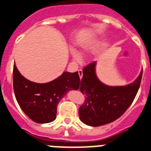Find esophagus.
Listing matches in <instances>:
<instances>
[{"instance_id": "34e87169", "label": "esophagus", "mask_w": 151, "mask_h": 151, "mask_svg": "<svg viewBox=\"0 0 151 151\" xmlns=\"http://www.w3.org/2000/svg\"><path fill=\"white\" fill-rule=\"evenodd\" d=\"M78 73H79V76H80V78L81 79L83 77V71L82 69H79L78 70Z\"/></svg>"}]
</instances>
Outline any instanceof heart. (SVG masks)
I'll return each instance as SVG.
<instances>
[{
    "label": "heart",
    "instance_id": "1",
    "mask_svg": "<svg viewBox=\"0 0 151 151\" xmlns=\"http://www.w3.org/2000/svg\"><path fill=\"white\" fill-rule=\"evenodd\" d=\"M71 54H72V56H73L75 60L77 61V62H80L81 60V55H80V53L79 52H77L76 50H72Z\"/></svg>",
    "mask_w": 151,
    "mask_h": 151
}]
</instances>
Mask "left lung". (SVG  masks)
<instances>
[{
    "label": "left lung",
    "instance_id": "left-lung-1",
    "mask_svg": "<svg viewBox=\"0 0 151 151\" xmlns=\"http://www.w3.org/2000/svg\"><path fill=\"white\" fill-rule=\"evenodd\" d=\"M142 71L132 83L111 87L104 84L96 75V62L83 69L80 90L86 96L79 109L83 123L99 127L114 122L122 116L133 103L141 83Z\"/></svg>",
    "mask_w": 151,
    "mask_h": 151
}]
</instances>
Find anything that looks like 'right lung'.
I'll return each instance as SVG.
<instances>
[{"mask_svg": "<svg viewBox=\"0 0 151 151\" xmlns=\"http://www.w3.org/2000/svg\"><path fill=\"white\" fill-rule=\"evenodd\" d=\"M80 85L78 71L63 72L57 79L37 83L27 80L13 65V89L21 110L37 123L52 122L56 118L57 106L70 90H77Z\"/></svg>", "mask_w": 151, "mask_h": 151, "instance_id": "right-lung-1", "label": "right lung"}]
</instances>
